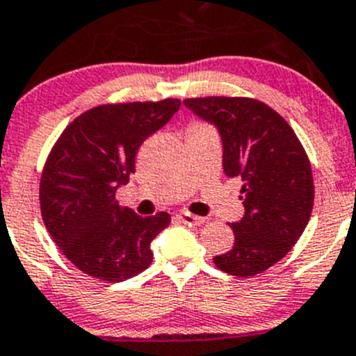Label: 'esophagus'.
Masks as SVG:
<instances>
[{"mask_svg": "<svg viewBox=\"0 0 356 356\" xmlns=\"http://www.w3.org/2000/svg\"><path fill=\"white\" fill-rule=\"evenodd\" d=\"M179 219H181L182 223L189 225V227H200V225L205 223V218L189 214V212H181V214H179Z\"/></svg>", "mask_w": 356, "mask_h": 356, "instance_id": "34e87169", "label": "esophagus"}]
</instances>
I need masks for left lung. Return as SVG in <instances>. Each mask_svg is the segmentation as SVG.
I'll return each mask as SVG.
<instances>
[{
	"instance_id": "left-lung-1",
	"label": "left lung",
	"mask_w": 356,
	"mask_h": 356,
	"mask_svg": "<svg viewBox=\"0 0 356 356\" xmlns=\"http://www.w3.org/2000/svg\"><path fill=\"white\" fill-rule=\"evenodd\" d=\"M184 105L216 126L225 174L242 179L244 216L232 223L234 248L214 257L216 267L238 277L260 274L286 257L309 223L314 184L307 154L290 124L258 99L207 96Z\"/></svg>"
}]
</instances>
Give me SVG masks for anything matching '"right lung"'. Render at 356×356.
<instances>
[{"label":"right lung","mask_w":356,"mask_h":356,"mask_svg":"<svg viewBox=\"0 0 356 356\" xmlns=\"http://www.w3.org/2000/svg\"><path fill=\"white\" fill-rule=\"evenodd\" d=\"M181 107L174 98L99 105L66 126L40 181V207L52 241L79 270L121 283L151 265V242L170 214L140 218L115 191L135 174L145 138Z\"/></svg>","instance_id":"1"}]
</instances>
